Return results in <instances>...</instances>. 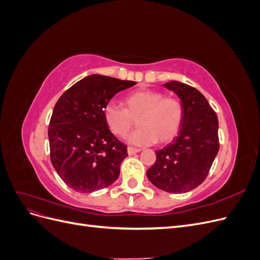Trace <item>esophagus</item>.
Returning a JSON list of instances; mask_svg holds the SVG:
<instances>
[{"label":"esophagus","mask_w":260,"mask_h":260,"mask_svg":"<svg viewBox=\"0 0 260 260\" xmlns=\"http://www.w3.org/2000/svg\"><path fill=\"white\" fill-rule=\"evenodd\" d=\"M141 149L140 148H136V147H132V146H129L128 147V154L129 155H135L136 153H138V152H140Z\"/></svg>","instance_id":"esophagus-1"}]
</instances>
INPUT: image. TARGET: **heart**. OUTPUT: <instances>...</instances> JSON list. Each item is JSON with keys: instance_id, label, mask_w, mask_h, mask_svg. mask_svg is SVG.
Returning a JSON list of instances; mask_svg holds the SVG:
<instances>
[{"instance_id": "b5f03b06", "label": "heart", "mask_w": 260, "mask_h": 260, "mask_svg": "<svg viewBox=\"0 0 260 260\" xmlns=\"http://www.w3.org/2000/svg\"><path fill=\"white\" fill-rule=\"evenodd\" d=\"M125 109L114 102L103 108L104 120L115 136L124 137L137 123L139 128L128 137L131 144L151 145L156 141L167 144L182 127L184 108L181 102L152 89H140L124 98Z\"/></svg>"}]
</instances>
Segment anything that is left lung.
<instances>
[{
    "label": "left lung",
    "mask_w": 260,
    "mask_h": 260,
    "mask_svg": "<svg viewBox=\"0 0 260 260\" xmlns=\"http://www.w3.org/2000/svg\"><path fill=\"white\" fill-rule=\"evenodd\" d=\"M184 108V119L174 142L156 151V161L146 171L148 180L162 191L186 193L206 179L219 151L218 118L206 98L193 86L169 81Z\"/></svg>",
    "instance_id": "8db88e82"
}]
</instances>
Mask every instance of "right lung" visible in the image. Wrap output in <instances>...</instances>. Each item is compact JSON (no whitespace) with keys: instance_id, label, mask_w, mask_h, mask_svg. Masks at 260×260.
<instances>
[{"instance_id":"1","label":"right lung","mask_w":260,"mask_h":260,"mask_svg":"<svg viewBox=\"0 0 260 260\" xmlns=\"http://www.w3.org/2000/svg\"><path fill=\"white\" fill-rule=\"evenodd\" d=\"M137 82L90 75L62 93L49 125L50 156L60 179L79 193L114 183L127 146L109 131L103 108L115 94Z\"/></svg>"}]
</instances>
